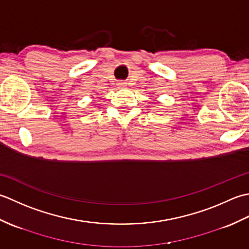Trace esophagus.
<instances>
[{"instance_id": "obj_1", "label": "esophagus", "mask_w": 249, "mask_h": 249, "mask_svg": "<svg viewBox=\"0 0 249 249\" xmlns=\"http://www.w3.org/2000/svg\"><path fill=\"white\" fill-rule=\"evenodd\" d=\"M117 86H118L119 88H124V87H125V86H126V83L123 82V80H120V82L117 83Z\"/></svg>"}]
</instances>
